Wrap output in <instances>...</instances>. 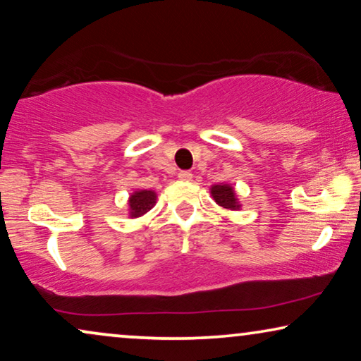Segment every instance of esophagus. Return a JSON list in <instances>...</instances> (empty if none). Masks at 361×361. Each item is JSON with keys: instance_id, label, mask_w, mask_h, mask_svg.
Masks as SVG:
<instances>
[{"instance_id": "esophagus-1", "label": "esophagus", "mask_w": 361, "mask_h": 361, "mask_svg": "<svg viewBox=\"0 0 361 361\" xmlns=\"http://www.w3.org/2000/svg\"><path fill=\"white\" fill-rule=\"evenodd\" d=\"M179 179L180 180H190L192 179V174L189 171H180L179 172Z\"/></svg>"}]
</instances>
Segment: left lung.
Here are the masks:
<instances>
[{"mask_svg":"<svg viewBox=\"0 0 361 361\" xmlns=\"http://www.w3.org/2000/svg\"><path fill=\"white\" fill-rule=\"evenodd\" d=\"M210 192H212V197H214V200L220 207H224V209H228V210H238L240 209V204H238V200H236L235 190L231 189L228 184L214 185L210 189Z\"/></svg>","mask_w":361,"mask_h":361,"instance_id":"8db88e82","label":"left lung"}]
</instances>
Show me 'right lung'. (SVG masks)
<instances>
[{
  "instance_id": "right-lung-1",
  "label": "right lung",
  "mask_w": 361,
  "mask_h": 361,
  "mask_svg": "<svg viewBox=\"0 0 361 361\" xmlns=\"http://www.w3.org/2000/svg\"><path fill=\"white\" fill-rule=\"evenodd\" d=\"M156 205V192L137 190L130 197V215L133 219L147 214Z\"/></svg>"
}]
</instances>
